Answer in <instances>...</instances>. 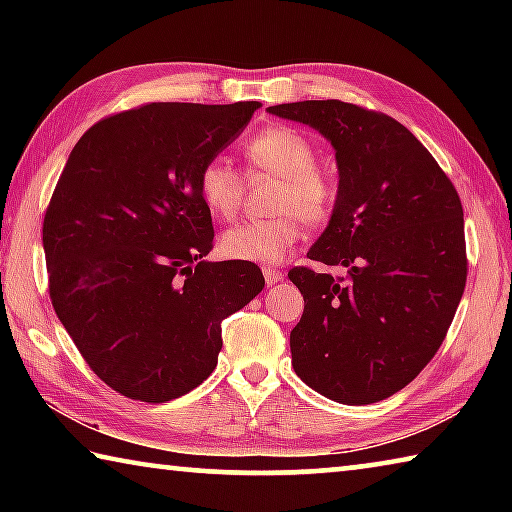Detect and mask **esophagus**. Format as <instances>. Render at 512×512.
<instances>
[{
    "label": "esophagus",
    "mask_w": 512,
    "mask_h": 512,
    "mask_svg": "<svg viewBox=\"0 0 512 512\" xmlns=\"http://www.w3.org/2000/svg\"><path fill=\"white\" fill-rule=\"evenodd\" d=\"M262 273H264V280H266L268 287H273V284L284 280V273L277 271V268H273V266H264Z\"/></svg>",
    "instance_id": "1"
}]
</instances>
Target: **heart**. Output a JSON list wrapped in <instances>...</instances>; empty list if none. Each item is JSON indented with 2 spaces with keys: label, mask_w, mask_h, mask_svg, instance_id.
<instances>
[{
  "label": "heart",
  "mask_w": 512,
  "mask_h": 512,
  "mask_svg": "<svg viewBox=\"0 0 512 512\" xmlns=\"http://www.w3.org/2000/svg\"><path fill=\"white\" fill-rule=\"evenodd\" d=\"M250 171L280 178L271 210L262 221H244L221 235L225 257L239 262H282L302 237V223L323 225L334 212L336 187L316 169L318 153L305 133L289 126H268L246 142ZM198 196L219 219L235 216L244 196V176L223 155H214L198 171Z\"/></svg>",
  "instance_id": "heart-1"
}]
</instances>
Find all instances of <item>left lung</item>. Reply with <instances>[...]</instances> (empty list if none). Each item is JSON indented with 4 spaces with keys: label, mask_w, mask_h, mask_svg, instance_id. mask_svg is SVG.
Returning a JSON list of instances; mask_svg holds the SVG:
<instances>
[{
    "label": "left lung",
    "mask_w": 512,
    "mask_h": 512,
    "mask_svg": "<svg viewBox=\"0 0 512 512\" xmlns=\"http://www.w3.org/2000/svg\"><path fill=\"white\" fill-rule=\"evenodd\" d=\"M268 112L316 128L339 167L332 219L307 257L345 266L348 282L289 271L305 298L291 329L293 368L334 402L386 400L433 359L461 302V198L418 137L384 112L336 99Z\"/></svg>",
    "instance_id": "obj_1"
}]
</instances>
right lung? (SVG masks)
<instances>
[{
  "label": "right lung",
  "mask_w": 512,
  "mask_h": 512,
  "mask_svg": "<svg viewBox=\"0 0 512 512\" xmlns=\"http://www.w3.org/2000/svg\"><path fill=\"white\" fill-rule=\"evenodd\" d=\"M259 108L146 103L94 124L51 196L45 246L56 316L101 381L162 404L212 375L223 318L264 289L253 262H207L198 171Z\"/></svg>",
  "instance_id": "1"
}]
</instances>
